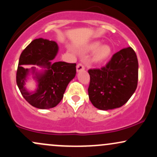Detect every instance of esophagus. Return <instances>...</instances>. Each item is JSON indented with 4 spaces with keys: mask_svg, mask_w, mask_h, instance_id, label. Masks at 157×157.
<instances>
[{
    "mask_svg": "<svg viewBox=\"0 0 157 157\" xmlns=\"http://www.w3.org/2000/svg\"><path fill=\"white\" fill-rule=\"evenodd\" d=\"M85 69V67H84V65L82 64V63H79L78 65H77V71L79 72L80 71H82Z\"/></svg>",
    "mask_w": 157,
    "mask_h": 157,
    "instance_id": "1",
    "label": "esophagus"
}]
</instances>
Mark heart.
<instances>
[{
    "label": "heart",
    "mask_w": 157,
    "mask_h": 157,
    "mask_svg": "<svg viewBox=\"0 0 157 157\" xmlns=\"http://www.w3.org/2000/svg\"><path fill=\"white\" fill-rule=\"evenodd\" d=\"M101 44V42L94 41L91 42L85 49V51L87 53L96 51L93 56V62L96 64H101L106 61L112 53V48L109 44Z\"/></svg>",
    "instance_id": "b5f03b06"
}]
</instances>
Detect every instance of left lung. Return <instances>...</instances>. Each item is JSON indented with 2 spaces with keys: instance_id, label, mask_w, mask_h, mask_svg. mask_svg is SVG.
I'll return each mask as SVG.
<instances>
[{
  "instance_id": "8db88e82",
  "label": "left lung",
  "mask_w": 157,
  "mask_h": 157,
  "mask_svg": "<svg viewBox=\"0 0 157 157\" xmlns=\"http://www.w3.org/2000/svg\"><path fill=\"white\" fill-rule=\"evenodd\" d=\"M138 71L136 54L130 47L115 53L101 69H89L88 92L93 106L109 110L126 104L137 88Z\"/></svg>"
}]
</instances>
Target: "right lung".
Segmentation results:
<instances>
[{"mask_svg":"<svg viewBox=\"0 0 157 157\" xmlns=\"http://www.w3.org/2000/svg\"><path fill=\"white\" fill-rule=\"evenodd\" d=\"M58 50L56 42L39 38L32 41L20 56L17 85L26 101L38 109L55 107L62 101L67 86L76 75V63L52 62ZM27 64L37 65L43 70L37 71L35 67L27 69L23 66ZM30 74L37 82V89L33 92L25 87Z\"/></svg>","mask_w":157,"mask_h":157,"instance_id":"right-lung-1","label":"right lung"}]
</instances>
